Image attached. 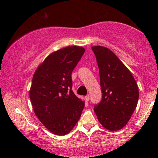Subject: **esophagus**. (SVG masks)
Wrapping results in <instances>:
<instances>
[{
	"label": "esophagus",
	"mask_w": 158,
	"mask_h": 158,
	"mask_svg": "<svg viewBox=\"0 0 158 158\" xmlns=\"http://www.w3.org/2000/svg\"><path fill=\"white\" fill-rule=\"evenodd\" d=\"M85 98H86V101H89V100H90V96H89V94H88V95H86V96H85Z\"/></svg>",
	"instance_id": "esophagus-1"
}]
</instances>
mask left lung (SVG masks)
<instances>
[{
    "mask_svg": "<svg viewBox=\"0 0 158 158\" xmlns=\"http://www.w3.org/2000/svg\"><path fill=\"white\" fill-rule=\"evenodd\" d=\"M99 68L102 93L94 112L100 123L111 131L122 129L137 106L139 92L136 80L113 52L103 46H93Z\"/></svg>",
    "mask_w": 158,
    "mask_h": 158,
    "instance_id": "left-lung-1",
    "label": "left lung"
}]
</instances>
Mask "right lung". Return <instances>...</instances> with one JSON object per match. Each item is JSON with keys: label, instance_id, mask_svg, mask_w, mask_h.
I'll list each match as a JSON object with an SVG mask.
<instances>
[{"label": "right lung", "instance_id": "add662e5", "mask_svg": "<svg viewBox=\"0 0 158 158\" xmlns=\"http://www.w3.org/2000/svg\"><path fill=\"white\" fill-rule=\"evenodd\" d=\"M84 52L77 46L52 52L32 79L29 98L34 113L48 130L58 136L72 131L84 107V101L72 90V72Z\"/></svg>", "mask_w": 158, "mask_h": 158}]
</instances>
